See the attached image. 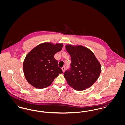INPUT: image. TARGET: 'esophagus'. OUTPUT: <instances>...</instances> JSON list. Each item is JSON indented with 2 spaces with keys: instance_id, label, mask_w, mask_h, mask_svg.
I'll use <instances>...</instances> for the list:
<instances>
[{
  "instance_id": "34e87169",
  "label": "esophagus",
  "mask_w": 125,
  "mask_h": 125,
  "mask_svg": "<svg viewBox=\"0 0 125 125\" xmlns=\"http://www.w3.org/2000/svg\"><path fill=\"white\" fill-rule=\"evenodd\" d=\"M62 71L63 72H64V71H65V66H63V67H62Z\"/></svg>"
}]
</instances>
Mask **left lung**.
Segmentation results:
<instances>
[{
  "mask_svg": "<svg viewBox=\"0 0 125 125\" xmlns=\"http://www.w3.org/2000/svg\"><path fill=\"white\" fill-rule=\"evenodd\" d=\"M65 48L71 60L70 68L64 73L68 84L77 90L90 87L101 73L99 62L92 51L84 46L67 45Z\"/></svg>",
  "mask_w": 125,
  "mask_h": 125,
  "instance_id": "left-lung-1",
  "label": "left lung"
}]
</instances>
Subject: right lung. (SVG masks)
<instances>
[{
  "label": "right lung",
  "instance_id": "1",
  "mask_svg": "<svg viewBox=\"0 0 125 125\" xmlns=\"http://www.w3.org/2000/svg\"><path fill=\"white\" fill-rule=\"evenodd\" d=\"M63 44L44 43L38 45L27 54L23 63L25 77L37 89L50 86L59 73L63 72L58 66L54 55L61 51Z\"/></svg>",
  "mask_w": 125,
  "mask_h": 125
}]
</instances>
